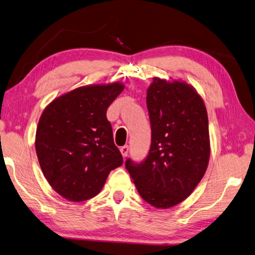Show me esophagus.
Segmentation results:
<instances>
[{
  "mask_svg": "<svg viewBox=\"0 0 255 255\" xmlns=\"http://www.w3.org/2000/svg\"><path fill=\"white\" fill-rule=\"evenodd\" d=\"M120 151H121V153H122L123 158H125V157L128 156V145H123V147L120 149Z\"/></svg>",
  "mask_w": 255,
  "mask_h": 255,
  "instance_id": "34e87169",
  "label": "esophagus"
}]
</instances>
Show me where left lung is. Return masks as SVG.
Masks as SVG:
<instances>
[{
  "label": "left lung",
  "instance_id": "obj_1",
  "mask_svg": "<svg viewBox=\"0 0 255 255\" xmlns=\"http://www.w3.org/2000/svg\"><path fill=\"white\" fill-rule=\"evenodd\" d=\"M151 145L141 164L125 162L139 194L158 209L190 197L210 158L208 114L193 86L153 78L147 90Z\"/></svg>",
  "mask_w": 255,
  "mask_h": 255
}]
</instances>
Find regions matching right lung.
Instances as JSON below:
<instances>
[{
  "label": "right lung",
  "instance_id": "1",
  "mask_svg": "<svg viewBox=\"0 0 255 255\" xmlns=\"http://www.w3.org/2000/svg\"><path fill=\"white\" fill-rule=\"evenodd\" d=\"M121 82L79 87L45 107L36 131L40 168L52 189L72 202L102 191L111 170L123 164L106 112Z\"/></svg>",
  "mask_w": 255,
  "mask_h": 255
}]
</instances>
